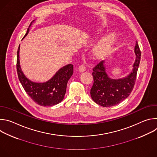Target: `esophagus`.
<instances>
[{"label": "esophagus", "instance_id": "1", "mask_svg": "<svg viewBox=\"0 0 157 157\" xmlns=\"http://www.w3.org/2000/svg\"><path fill=\"white\" fill-rule=\"evenodd\" d=\"M86 70V67L84 66V65H81L79 66L78 68V71L80 72V73H82L84 71H85Z\"/></svg>", "mask_w": 157, "mask_h": 157}]
</instances>
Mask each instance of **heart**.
Here are the masks:
<instances>
[{"instance_id":"heart-1","label":"heart","mask_w":157,"mask_h":157,"mask_svg":"<svg viewBox=\"0 0 157 157\" xmlns=\"http://www.w3.org/2000/svg\"><path fill=\"white\" fill-rule=\"evenodd\" d=\"M117 38L118 36L116 32L107 34L93 50V57L98 60L105 58L113 50Z\"/></svg>"}]
</instances>
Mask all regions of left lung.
I'll use <instances>...</instances> for the list:
<instances>
[{"label": "left lung", "mask_w": 157, "mask_h": 157, "mask_svg": "<svg viewBox=\"0 0 157 157\" xmlns=\"http://www.w3.org/2000/svg\"><path fill=\"white\" fill-rule=\"evenodd\" d=\"M136 60L131 73L126 77L113 79L106 72L105 61H101L93 68L94 83L91 89V96L98 104L103 107L116 105L129 96L135 84L141 53L137 41L135 46Z\"/></svg>", "instance_id": "1"}]
</instances>
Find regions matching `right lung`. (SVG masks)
Wrapping results in <instances>:
<instances>
[{
    "label": "right lung",
    "instance_id": "right-lung-1",
    "mask_svg": "<svg viewBox=\"0 0 157 157\" xmlns=\"http://www.w3.org/2000/svg\"><path fill=\"white\" fill-rule=\"evenodd\" d=\"M32 23L29 27L23 39L29 33ZM19 52L20 45L17 51V71L18 79L27 94L33 101L41 106H52L61 102L66 93L67 83L73 74V65L69 64L62 67L50 79L46 82H36L28 79L21 71Z\"/></svg>",
    "mask_w": 157,
    "mask_h": 157
}]
</instances>
